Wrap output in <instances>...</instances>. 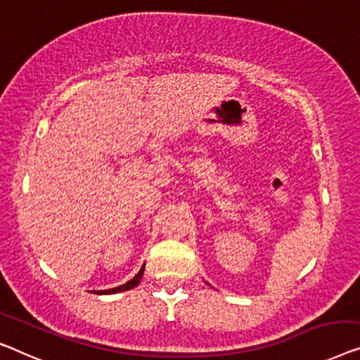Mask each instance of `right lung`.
<instances>
[{
	"mask_svg": "<svg viewBox=\"0 0 360 360\" xmlns=\"http://www.w3.org/2000/svg\"><path fill=\"white\" fill-rule=\"evenodd\" d=\"M143 273H144V266L139 269V273L134 276L133 279H129L128 283H124L123 285H118V288H113V289H108V290H96V294H117V292H123V290H129L133 288H136L139 284V281L143 278Z\"/></svg>",
	"mask_w": 360,
	"mask_h": 360,
	"instance_id": "add662e5",
	"label": "right lung"
}]
</instances>
